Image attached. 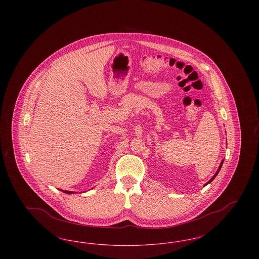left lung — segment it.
Instances as JSON below:
<instances>
[{
  "instance_id": "8db88e82",
  "label": "left lung",
  "mask_w": 259,
  "mask_h": 259,
  "mask_svg": "<svg viewBox=\"0 0 259 259\" xmlns=\"http://www.w3.org/2000/svg\"><path fill=\"white\" fill-rule=\"evenodd\" d=\"M222 164H223V160L222 161V163H221V165H220V167H219V169H218V171H217V172H215V174H214V176H213V177H212V178H211V179H210V180H209V182H208V183H207V184H206V185H208V184H209V183H211V182H212V181H213V179H214V178H215V177H217V176H218V174H219V172H220V170H221V169H222Z\"/></svg>"
}]
</instances>
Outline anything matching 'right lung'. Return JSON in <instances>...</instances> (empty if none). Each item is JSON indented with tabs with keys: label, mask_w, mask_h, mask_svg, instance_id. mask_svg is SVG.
I'll use <instances>...</instances> for the list:
<instances>
[{
	"label": "right lung",
	"mask_w": 259,
	"mask_h": 259,
	"mask_svg": "<svg viewBox=\"0 0 259 259\" xmlns=\"http://www.w3.org/2000/svg\"><path fill=\"white\" fill-rule=\"evenodd\" d=\"M61 190V189H60ZM61 191H63L64 193H68V194H74V193H75V192H73V191H68V190H61Z\"/></svg>",
	"instance_id": "right-lung-1"
}]
</instances>
